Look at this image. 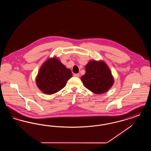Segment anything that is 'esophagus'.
Instances as JSON below:
<instances>
[{
	"label": "esophagus",
	"mask_w": 151,
	"mask_h": 151,
	"mask_svg": "<svg viewBox=\"0 0 151 151\" xmlns=\"http://www.w3.org/2000/svg\"><path fill=\"white\" fill-rule=\"evenodd\" d=\"M73 76H75V77H79L80 76V74L79 73H74L73 74Z\"/></svg>",
	"instance_id": "34e87169"
}]
</instances>
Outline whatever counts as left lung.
Returning <instances> with one entry per match:
<instances>
[{"label":"left lung","instance_id":"1","mask_svg":"<svg viewBox=\"0 0 151 151\" xmlns=\"http://www.w3.org/2000/svg\"><path fill=\"white\" fill-rule=\"evenodd\" d=\"M86 70L81 79L86 88L94 93H104L113 86L111 73L105 63L91 60L86 65Z\"/></svg>","mask_w":151,"mask_h":151}]
</instances>
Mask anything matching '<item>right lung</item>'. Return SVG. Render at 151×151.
<instances>
[{"mask_svg":"<svg viewBox=\"0 0 151 151\" xmlns=\"http://www.w3.org/2000/svg\"><path fill=\"white\" fill-rule=\"evenodd\" d=\"M72 72L56 58L47 60L41 67L36 78L38 88L44 93H55L63 89Z\"/></svg>","mask_w":151,"mask_h":151,"instance_id":"right-lung-1","label":"right lung"}]
</instances>
